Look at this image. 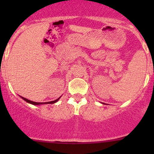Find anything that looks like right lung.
Instances as JSON below:
<instances>
[{
    "instance_id": "1",
    "label": "right lung",
    "mask_w": 154,
    "mask_h": 154,
    "mask_svg": "<svg viewBox=\"0 0 154 154\" xmlns=\"http://www.w3.org/2000/svg\"><path fill=\"white\" fill-rule=\"evenodd\" d=\"M21 98L23 99V100H25L26 102H27V103H30V104H32V105L53 104V103H57V102L58 101V100H60V97H59V98H57V100H53V101H50V102H45V103H38V102H34V101H32V100H28V99L25 98V97H21Z\"/></svg>"
}]
</instances>
